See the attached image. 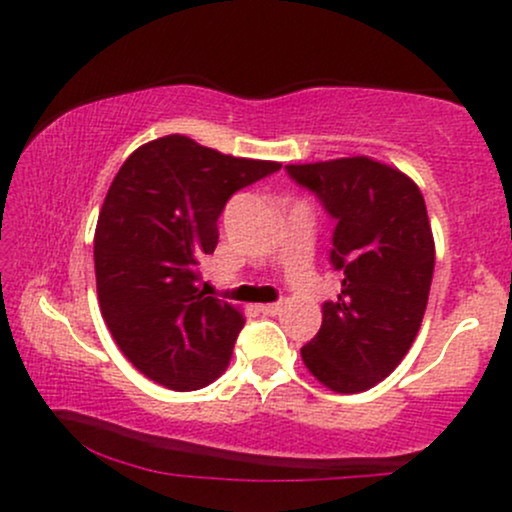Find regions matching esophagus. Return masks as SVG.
<instances>
[{"label":"esophagus","instance_id":"34e87169","mask_svg":"<svg viewBox=\"0 0 512 512\" xmlns=\"http://www.w3.org/2000/svg\"><path fill=\"white\" fill-rule=\"evenodd\" d=\"M257 308H260L262 315L281 313V303H262V305H257Z\"/></svg>","mask_w":512,"mask_h":512}]
</instances>
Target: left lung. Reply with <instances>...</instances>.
<instances>
[{
	"instance_id": "left-lung-1",
	"label": "left lung",
	"mask_w": 512,
	"mask_h": 512,
	"mask_svg": "<svg viewBox=\"0 0 512 512\" xmlns=\"http://www.w3.org/2000/svg\"><path fill=\"white\" fill-rule=\"evenodd\" d=\"M286 170L337 221L330 262L342 272V293L322 305L303 363L334 392L370 390L407 356L426 313L436 245L424 195L402 170L368 156Z\"/></svg>"
}]
</instances>
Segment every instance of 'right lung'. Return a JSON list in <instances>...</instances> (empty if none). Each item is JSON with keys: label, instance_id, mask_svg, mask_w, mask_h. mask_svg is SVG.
Returning a JSON list of instances; mask_svg holds the SVG:
<instances>
[{"label": "right lung", "instance_id": "add662e5", "mask_svg": "<svg viewBox=\"0 0 512 512\" xmlns=\"http://www.w3.org/2000/svg\"><path fill=\"white\" fill-rule=\"evenodd\" d=\"M279 168L168 134L117 170L93 238L98 303L115 344L154 383L190 392L226 370L245 317L197 289L199 260L219 243L233 192Z\"/></svg>", "mask_w": 512, "mask_h": 512}]
</instances>
